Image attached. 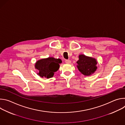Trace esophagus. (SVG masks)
<instances>
[{
	"label": "esophagus",
	"mask_w": 125,
	"mask_h": 125,
	"mask_svg": "<svg viewBox=\"0 0 125 125\" xmlns=\"http://www.w3.org/2000/svg\"><path fill=\"white\" fill-rule=\"evenodd\" d=\"M65 62H66V63H67V64H70L71 63V60H65Z\"/></svg>",
	"instance_id": "obj_1"
}]
</instances>
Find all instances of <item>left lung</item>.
Here are the masks:
<instances>
[{"mask_svg":"<svg viewBox=\"0 0 125 125\" xmlns=\"http://www.w3.org/2000/svg\"><path fill=\"white\" fill-rule=\"evenodd\" d=\"M79 60L77 62V67L80 72L84 76H90L94 73L97 67V61L95 58L86 56L83 54L80 55Z\"/></svg>","mask_w":125,"mask_h":125,"instance_id":"left-lung-1","label":"left lung"}]
</instances>
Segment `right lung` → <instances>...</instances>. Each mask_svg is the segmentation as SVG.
<instances>
[{"instance_id": "1", "label": "right lung", "mask_w": 125, "mask_h": 125, "mask_svg": "<svg viewBox=\"0 0 125 125\" xmlns=\"http://www.w3.org/2000/svg\"><path fill=\"white\" fill-rule=\"evenodd\" d=\"M61 63L60 59L48 57L37 61L35 64V68L39 71L38 75L42 78L49 79L52 78L54 73L58 71L60 67L59 64Z\"/></svg>"}]
</instances>
